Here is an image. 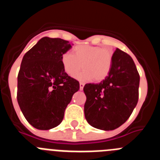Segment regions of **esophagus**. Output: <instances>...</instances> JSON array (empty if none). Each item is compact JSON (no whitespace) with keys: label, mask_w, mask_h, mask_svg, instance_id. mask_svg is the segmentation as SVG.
<instances>
[{"label":"esophagus","mask_w":160,"mask_h":160,"mask_svg":"<svg viewBox=\"0 0 160 160\" xmlns=\"http://www.w3.org/2000/svg\"><path fill=\"white\" fill-rule=\"evenodd\" d=\"M79 86H80V90H83V87H84V86H85V84L83 82H80Z\"/></svg>","instance_id":"1"}]
</instances>
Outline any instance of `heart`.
Listing matches in <instances>:
<instances>
[{
  "mask_svg": "<svg viewBox=\"0 0 160 160\" xmlns=\"http://www.w3.org/2000/svg\"><path fill=\"white\" fill-rule=\"evenodd\" d=\"M73 54L64 53L61 62L64 71L70 77H75L82 67L84 69L77 78L80 81L101 82L111 70L113 54L111 50L99 46L80 45L73 48Z\"/></svg>",
  "mask_w": 160,
  "mask_h": 160,
  "instance_id": "heart-1",
  "label": "heart"
}]
</instances>
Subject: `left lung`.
I'll list each match as a JSON object with an SVG mask.
<instances>
[{
	"instance_id": "1",
	"label": "left lung",
	"mask_w": 160,
	"mask_h": 160,
	"mask_svg": "<svg viewBox=\"0 0 160 160\" xmlns=\"http://www.w3.org/2000/svg\"><path fill=\"white\" fill-rule=\"evenodd\" d=\"M139 79L131 56L116 49L108 76L98 84L89 83L83 88L87 96L85 117L88 123L104 131L122 125L138 102Z\"/></svg>"
}]
</instances>
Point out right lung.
<instances>
[{
	"mask_svg": "<svg viewBox=\"0 0 160 160\" xmlns=\"http://www.w3.org/2000/svg\"><path fill=\"white\" fill-rule=\"evenodd\" d=\"M72 44L45 37L24 55L18 76L17 98L29 124L39 130L58 126L79 82L63 70L61 57Z\"/></svg>",
	"mask_w": 160,
	"mask_h": 160,
	"instance_id": "1",
	"label": "right lung"
}]
</instances>
